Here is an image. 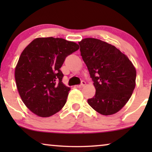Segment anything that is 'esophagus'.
<instances>
[{"mask_svg": "<svg viewBox=\"0 0 152 152\" xmlns=\"http://www.w3.org/2000/svg\"><path fill=\"white\" fill-rule=\"evenodd\" d=\"M85 85H86V82H85L84 81H82V83H81L80 85H79L78 87L79 88H82V87H84Z\"/></svg>", "mask_w": 152, "mask_h": 152, "instance_id": "esophagus-1", "label": "esophagus"}]
</instances>
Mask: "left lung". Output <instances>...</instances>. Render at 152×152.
<instances>
[{
	"label": "left lung",
	"instance_id": "left-lung-1",
	"mask_svg": "<svg viewBox=\"0 0 152 152\" xmlns=\"http://www.w3.org/2000/svg\"><path fill=\"white\" fill-rule=\"evenodd\" d=\"M79 44L95 88L88 104L102 115L116 113L127 103L136 86L134 64L119 49L99 39L86 38Z\"/></svg>",
	"mask_w": 152,
	"mask_h": 152
}]
</instances>
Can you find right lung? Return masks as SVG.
<instances>
[{
    "instance_id": "right-lung-1",
    "label": "right lung",
    "mask_w": 152,
    "mask_h": 152,
    "mask_svg": "<svg viewBox=\"0 0 152 152\" xmlns=\"http://www.w3.org/2000/svg\"><path fill=\"white\" fill-rule=\"evenodd\" d=\"M79 48L73 41L40 37L20 54L14 72L16 87L23 102L35 115L50 117L65 105L70 88L62 82L60 68L66 57Z\"/></svg>"
}]
</instances>
